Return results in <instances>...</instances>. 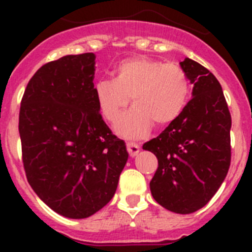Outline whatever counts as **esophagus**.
Instances as JSON below:
<instances>
[{
    "instance_id": "34e87169",
    "label": "esophagus",
    "mask_w": 252,
    "mask_h": 252,
    "mask_svg": "<svg viewBox=\"0 0 252 252\" xmlns=\"http://www.w3.org/2000/svg\"><path fill=\"white\" fill-rule=\"evenodd\" d=\"M126 146H127V151L128 154H130V157H135V155H137V153L140 151V146L137 145V144H135V142H126Z\"/></svg>"
}]
</instances>
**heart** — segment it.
I'll return each instance as SVG.
<instances>
[{"mask_svg":"<svg viewBox=\"0 0 252 252\" xmlns=\"http://www.w3.org/2000/svg\"><path fill=\"white\" fill-rule=\"evenodd\" d=\"M115 79H101L94 84V94L104 119L116 122L132 97V110L117 125L126 137H141L153 122L168 126L182 115L188 102L189 78L178 63H164L146 57L120 62Z\"/></svg>","mask_w":252,"mask_h":252,"instance_id":"1","label":"heart"}]
</instances>
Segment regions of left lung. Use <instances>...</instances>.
Here are the masks:
<instances>
[{"label": "left lung", "mask_w": 252, "mask_h": 252, "mask_svg": "<svg viewBox=\"0 0 252 252\" xmlns=\"http://www.w3.org/2000/svg\"><path fill=\"white\" fill-rule=\"evenodd\" d=\"M193 87L182 115L142 145L158 158L150 182L154 199L171 212L188 215L206 206L231 164V113L217 78L194 60L180 63Z\"/></svg>", "instance_id": "8db88e82"}]
</instances>
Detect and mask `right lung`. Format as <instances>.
Here are the masks:
<instances>
[{"label": "right lung", "instance_id": "add662e5", "mask_svg": "<svg viewBox=\"0 0 252 252\" xmlns=\"http://www.w3.org/2000/svg\"><path fill=\"white\" fill-rule=\"evenodd\" d=\"M93 53L44 64L21 99L22 164L34 192L68 218L94 215L112 199L128 153L102 119Z\"/></svg>", "mask_w": 252, "mask_h": 252}]
</instances>
